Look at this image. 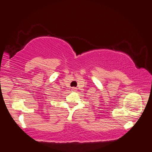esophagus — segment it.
<instances>
[{
	"instance_id": "esophagus-1",
	"label": "esophagus",
	"mask_w": 152,
	"mask_h": 152,
	"mask_svg": "<svg viewBox=\"0 0 152 152\" xmlns=\"http://www.w3.org/2000/svg\"><path fill=\"white\" fill-rule=\"evenodd\" d=\"M75 90H76V88H74V87H73L72 89V91H75Z\"/></svg>"
}]
</instances>
